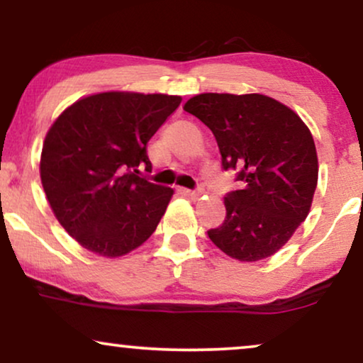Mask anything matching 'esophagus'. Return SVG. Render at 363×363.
Listing matches in <instances>:
<instances>
[{
  "instance_id": "34e87169",
  "label": "esophagus",
  "mask_w": 363,
  "mask_h": 363,
  "mask_svg": "<svg viewBox=\"0 0 363 363\" xmlns=\"http://www.w3.org/2000/svg\"><path fill=\"white\" fill-rule=\"evenodd\" d=\"M183 193L191 198H198L201 195V188H195V190H188V188H183Z\"/></svg>"
}]
</instances>
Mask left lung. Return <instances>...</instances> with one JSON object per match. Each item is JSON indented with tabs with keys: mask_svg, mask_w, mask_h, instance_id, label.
Returning <instances> with one entry per match:
<instances>
[{
	"mask_svg": "<svg viewBox=\"0 0 363 363\" xmlns=\"http://www.w3.org/2000/svg\"><path fill=\"white\" fill-rule=\"evenodd\" d=\"M183 108L213 132L223 170L241 185L226 193V218L208 230L210 240L240 261L274 255L311 210L319 167L309 128L261 94H200Z\"/></svg>",
	"mask_w": 363,
	"mask_h": 363,
	"instance_id": "obj_1",
	"label": "left lung"
}]
</instances>
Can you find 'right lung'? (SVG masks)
Instances as JSON below:
<instances>
[{
    "label": "right lung",
    "mask_w": 363,
    "mask_h": 363,
    "mask_svg": "<svg viewBox=\"0 0 363 363\" xmlns=\"http://www.w3.org/2000/svg\"><path fill=\"white\" fill-rule=\"evenodd\" d=\"M182 97L104 92L67 107L49 128L41 182L57 221L86 250L116 257L155 231L173 190L140 175L147 143Z\"/></svg>",
    "instance_id": "right-lung-1"
}]
</instances>
